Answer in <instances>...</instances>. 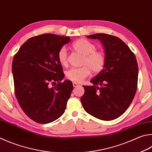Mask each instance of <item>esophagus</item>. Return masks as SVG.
<instances>
[{
  "mask_svg": "<svg viewBox=\"0 0 152 152\" xmlns=\"http://www.w3.org/2000/svg\"><path fill=\"white\" fill-rule=\"evenodd\" d=\"M72 84H73V86H74V87H76V86H79L78 84L75 83V82H73Z\"/></svg>",
  "mask_w": 152,
  "mask_h": 152,
  "instance_id": "1",
  "label": "esophagus"
}]
</instances>
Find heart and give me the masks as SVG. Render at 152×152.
<instances>
[{"instance_id":"heart-1","label":"heart","mask_w":152,"mask_h":152,"mask_svg":"<svg viewBox=\"0 0 152 152\" xmlns=\"http://www.w3.org/2000/svg\"><path fill=\"white\" fill-rule=\"evenodd\" d=\"M72 48L79 53L84 55L82 65L80 68H72L67 71L66 78L75 83H80L87 76L90 75L92 70L98 74L103 70L106 64V56L103 52L96 50V46L85 38L77 40L72 44ZM58 59L63 66L68 63L67 50L62 47L58 53Z\"/></svg>"}]
</instances>
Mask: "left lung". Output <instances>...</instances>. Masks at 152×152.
I'll return each mask as SVG.
<instances>
[{
	"mask_svg": "<svg viewBox=\"0 0 152 152\" xmlns=\"http://www.w3.org/2000/svg\"><path fill=\"white\" fill-rule=\"evenodd\" d=\"M98 39L104 46L106 61L104 69L83 86L81 102L85 111L100 120L120 117L136 94L138 66L134 54L125 42L114 36L98 33L87 36Z\"/></svg>",
	"mask_w": 152,
	"mask_h": 152,
	"instance_id": "1",
	"label": "left lung"
}]
</instances>
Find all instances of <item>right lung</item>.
Listing matches in <instances>:
<instances>
[{
    "label": "right lung",
    "mask_w": 152,
    "mask_h": 152,
    "mask_svg": "<svg viewBox=\"0 0 152 152\" xmlns=\"http://www.w3.org/2000/svg\"><path fill=\"white\" fill-rule=\"evenodd\" d=\"M70 42L69 37L38 35L26 40L14 56L16 97L24 112L36 122L50 123L65 111L73 85L70 80L61 82L64 74L58 53ZM56 81V86L49 87Z\"/></svg>",
    "instance_id": "obj_1"
}]
</instances>
